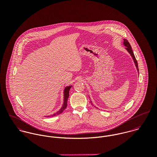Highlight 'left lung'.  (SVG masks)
<instances>
[{
  "instance_id": "8db88e82",
  "label": "left lung",
  "mask_w": 157,
  "mask_h": 157,
  "mask_svg": "<svg viewBox=\"0 0 157 157\" xmlns=\"http://www.w3.org/2000/svg\"><path fill=\"white\" fill-rule=\"evenodd\" d=\"M123 44L126 46V50L129 52V54H131V56H132V59H133V60H134V62L135 65L136 67V69H137V71H138L139 69H138V63H137V61H136V59H135V57L133 51H132V49L131 46L130 44L129 43V42H128L126 39H124ZM90 103L92 104V102H91V101H90Z\"/></svg>"
}]
</instances>
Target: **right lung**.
<instances>
[{"instance_id":"add662e5","label":"right lung","mask_w":157,"mask_h":157,"mask_svg":"<svg viewBox=\"0 0 157 157\" xmlns=\"http://www.w3.org/2000/svg\"><path fill=\"white\" fill-rule=\"evenodd\" d=\"M71 86H67L64 90V100H63L64 101H63V106H62L60 109H59L57 112H56V113H54L52 115H50L46 116L47 117H51L56 116L57 115H59V114H60V113H62V112H63V111L67 108V99H68V97H69V90L71 89Z\"/></svg>"}]
</instances>
